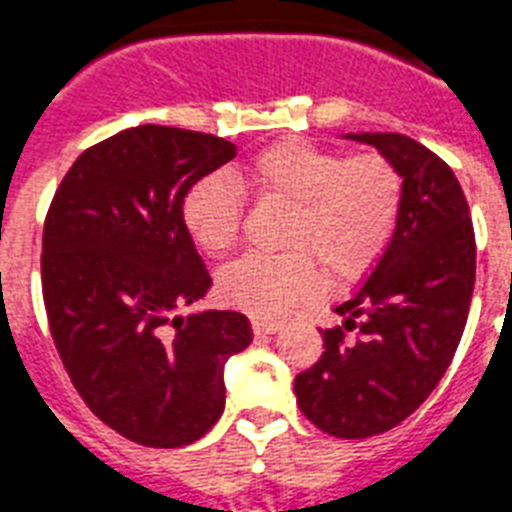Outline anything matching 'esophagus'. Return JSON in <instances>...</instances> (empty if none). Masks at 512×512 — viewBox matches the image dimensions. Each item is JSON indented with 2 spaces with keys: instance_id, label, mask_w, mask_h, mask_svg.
I'll use <instances>...</instances> for the list:
<instances>
[{
  "instance_id": "esophagus-1",
  "label": "esophagus",
  "mask_w": 512,
  "mask_h": 512,
  "mask_svg": "<svg viewBox=\"0 0 512 512\" xmlns=\"http://www.w3.org/2000/svg\"><path fill=\"white\" fill-rule=\"evenodd\" d=\"M283 328L281 320H265V317H252V330H255L257 336H273L278 330Z\"/></svg>"
}]
</instances>
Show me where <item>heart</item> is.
<instances>
[{"label":"heart","mask_w":512,"mask_h":512,"mask_svg":"<svg viewBox=\"0 0 512 512\" xmlns=\"http://www.w3.org/2000/svg\"><path fill=\"white\" fill-rule=\"evenodd\" d=\"M244 190L289 205L278 255H244L218 273V294L252 315H281L330 283H354L380 263L398 226L403 179L380 153L346 158L307 140H283L234 171H213L182 200V226L205 255L239 239ZM318 267L315 269L314 265Z\"/></svg>","instance_id":"obj_1"}]
</instances>
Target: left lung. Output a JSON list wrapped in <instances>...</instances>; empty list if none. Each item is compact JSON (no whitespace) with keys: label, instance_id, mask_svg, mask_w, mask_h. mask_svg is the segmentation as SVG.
I'll return each instance as SVG.
<instances>
[{"label":"left lung","instance_id":"obj_1","mask_svg":"<svg viewBox=\"0 0 512 512\" xmlns=\"http://www.w3.org/2000/svg\"><path fill=\"white\" fill-rule=\"evenodd\" d=\"M393 163L403 179L385 255L322 330L325 351L294 380L309 422L343 440L382 435L414 414L453 362L476 281V242L448 163L398 132L346 135Z\"/></svg>","mask_w":512,"mask_h":512}]
</instances>
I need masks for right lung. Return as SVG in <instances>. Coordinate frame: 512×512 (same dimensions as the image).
<instances>
[{
    "label": "right lung",
    "mask_w": 512,
    "mask_h": 512,
    "mask_svg": "<svg viewBox=\"0 0 512 512\" xmlns=\"http://www.w3.org/2000/svg\"><path fill=\"white\" fill-rule=\"evenodd\" d=\"M234 156L223 137L140 124L85 150L46 213L41 286L59 359L85 406L137 445L200 440L226 406L223 364L252 343L242 312L176 315L210 289L182 200Z\"/></svg>",
    "instance_id": "obj_1"
}]
</instances>
